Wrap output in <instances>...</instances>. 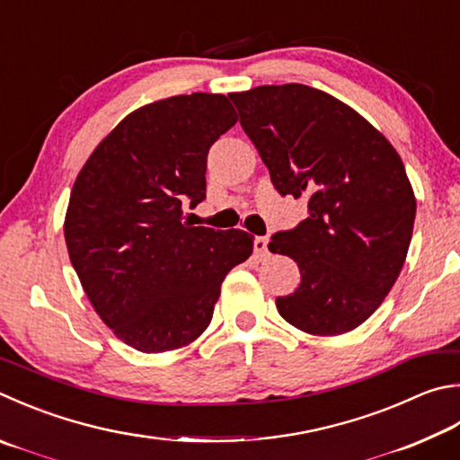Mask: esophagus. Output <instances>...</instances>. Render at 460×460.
I'll list each match as a JSON object with an SVG mask.
<instances>
[{
  "instance_id": "esophagus-1",
  "label": "esophagus",
  "mask_w": 460,
  "mask_h": 460,
  "mask_svg": "<svg viewBox=\"0 0 460 460\" xmlns=\"http://www.w3.org/2000/svg\"><path fill=\"white\" fill-rule=\"evenodd\" d=\"M267 243H270V239H267V237H255V253H257V257L265 259L267 255H270V249H267Z\"/></svg>"
}]
</instances>
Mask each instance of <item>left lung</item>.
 Here are the masks:
<instances>
[{
  "label": "left lung",
  "instance_id": "left-lung-1",
  "mask_svg": "<svg viewBox=\"0 0 460 460\" xmlns=\"http://www.w3.org/2000/svg\"><path fill=\"white\" fill-rule=\"evenodd\" d=\"M281 197H307V219L271 235L302 283L275 299L297 330L338 336L378 310L412 239L416 201L398 153L368 120L305 84L229 94Z\"/></svg>",
  "mask_w": 460,
  "mask_h": 460
}]
</instances>
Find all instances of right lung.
<instances>
[{
  "mask_svg": "<svg viewBox=\"0 0 460 460\" xmlns=\"http://www.w3.org/2000/svg\"><path fill=\"white\" fill-rule=\"evenodd\" d=\"M237 122L223 94L171 96L108 135L74 182L64 235L96 314L146 354L187 346L211 323L221 283L253 253L241 229L193 227L207 155Z\"/></svg>",
  "mask_w": 460,
  "mask_h": 460,
  "instance_id": "right-lung-1",
  "label": "right lung"
}]
</instances>
